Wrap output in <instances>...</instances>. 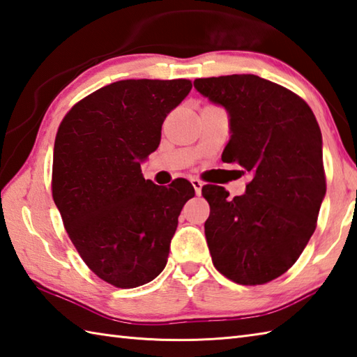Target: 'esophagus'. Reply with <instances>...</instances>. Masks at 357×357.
<instances>
[{
  "instance_id": "34e87169",
  "label": "esophagus",
  "mask_w": 357,
  "mask_h": 357,
  "mask_svg": "<svg viewBox=\"0 0 357 357\" xmlns=\"http://www.w3.org/2000/svg\"><path fill=\"white\" fill-rule=\"evenodd\" d=\"M191 185H192V188H194L195 194L200 195V194H202V188H203V183H202V181H200L199 178H191Z\"/></svg>"
}]
</instances>
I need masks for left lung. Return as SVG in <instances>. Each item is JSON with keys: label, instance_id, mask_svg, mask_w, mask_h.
<instances>
[{"label": "left lung", "instance_id": "1", "mask_svg": "<svg viewBox=\"0 0 357 357\" xmlns=\"http://www.w3.org/2000/svg\"><path fill=\"white\" fill-rule=\"evenodd\" d=\"M194 87L228 112L223 162L252 174L234 199L223 186L202 189L213 264L240 285H261L294 265L316 229L326 192L321 128L301 97L257 75L199 78Z\"/></svg>", "mask_w": 357, "mask_h": 357}]
</instances>
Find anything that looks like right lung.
Segmentation results:
<instances>
[{"label":"right lung","mask_w":357,"mask_h":357,"mask_svg":"<svg viewBox=\"0 0 357 357\" xmlns=\"http://www.w3.org/2000/svg\"><path fill=\"white\" fill-rule=\"evenodd\" d=\"M189 79H121L83 98L58 128L52 195L84 264L117 288L154 280L168 261L180 211L194 188L144 180L140 165Z\"/></svg>","instance_id":"obj_1"}]
</instances>
